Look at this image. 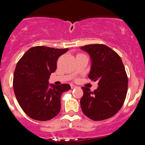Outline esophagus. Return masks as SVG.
I'll list each match as a JSON object with an SVG mask.
<instances>
[{"instance_id": "1", "label": "esophagus", "mask_w": 145, "mask_h": 145, "mask_svg": "<svg viewBox=\"0 0 145 145\" xmlns=\"http://www.w3.org/2000/svg\"><path fill=\"white\" fill-rule=\"evenodd\" d=\"M71 89H74V88H77V87H76V86H74V84H71Z\"/></svg>"}]
</instances>
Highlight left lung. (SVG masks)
I'll return each instance as SVG.
<instances>
[{
  "label": "left lung",
  "mask_w": 145,
  "mask_h": 145,
  "mask_svg": "<svg viewBox=\"0 0 145 145\" xmlns=\"http://www.w3.org/2000/svg\"><path fill=\"white\" fill-rule=\"evenodd\" d=\"M91 59L89 78L98 81L94 91L82 87L80 99L82 112L93 121H103L114 116L124 104L127 91V76L121 57L104 44L81 47Z\"/></svg>",
  "instance_id": "1"
}]
</instances>
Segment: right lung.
<instances>
[{
  "instance_id": "1",
  "label": "right lung",
  "mask_w": 145,
  "mask_h": 145,
  "mask_svg": "<svg viewBox=\"0 0 145 145\" xmlns=\"http://www.w3.org/2000/svg\"><path fill=\"white\" fill-rule=\"evenodd\" d=\"M68 48L38 46L29 48L17 63L13 77L15 97L23 111L37 121L51 120L61 111V97L71 89L68 84H51L50 74L55 72L58 58Z\"/></svg>"
}]
</instances>
